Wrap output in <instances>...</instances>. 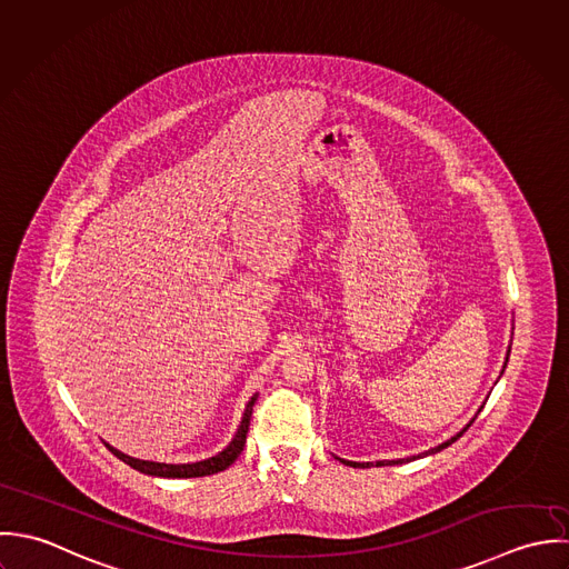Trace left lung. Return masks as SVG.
Masks as SVG:
<instances>
[{"label":"left lung","instance_id":"1","mask_svg":"<svg viewBox=\"0 0 569 569\" xmlns=\"http://www.w3.org/2000/svg\"><path fill=\"white\" fill-rule=\"evenodd\" d=\"M508 356H510V349H508ZM506 362H508V358H506ZM503 369H506V365H503ZM479 411H481V409H479ZM479 411H477V413H479ZM475 418H477V416H475ZM475 418H472V420H470V422H468V425H466V427H463V429H461L457 436H453L451 440H447V442H442L440 447H436V449H429V451H425L422 455H413V457H409V459H416V457H427V455L440 453L442 449L451 447L455 440H459V438L463 436V431H468V427L475 422ZM409 459H407V461H409ZM342 461H345V459H342ZM402 461H405V459H393V461H387V463L391 466V463H402ZM345 463H347V466H353V468H367V466H369V463H360V461H345ZM376 466H385V463H382V461H378Z\"/></svg>","mask_w":569,"mask_h":569}]
</instances>
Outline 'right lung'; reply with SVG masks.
Wrapping results in <instances>:
<instances>
[{
    "label": "right lung",
    "mask_w": 569,
    "mask_h": 569,
    "mask_svg": "<svg viewBox=\"0 0 569 569\" xmlns=\"http://www.w3.org/2000/svg\"><path fill=\"white\" fill-rule=\"evenodd\" d=\"M257 400V393L248 400L241 425L234 433V438L230 440L227 449L222 453L213 455L209 459L202 461H193V463H162V461H149V459H136L129 455L120 453L114 447L108 445V449L122 459L124 463H129L131 468L151 475V477H169V479H182V477H207V475H216L220 470H227L228 466L239 457L246 445V436H248V427H250V416H252V405Z\"/></svg>",
    "instance_id": "add662e5"
}]
</instances>
